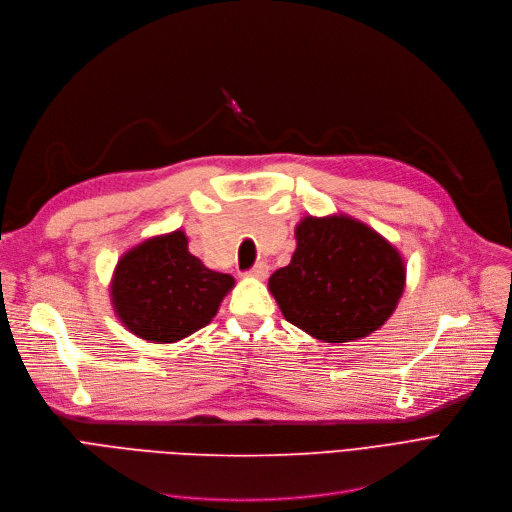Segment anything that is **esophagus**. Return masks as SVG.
Wrapping results in <instances>:
<instances>
[{
	"label": "esophagus",
	"mask_w": 512,
	"mask_h": 512,
	"mask_svg": "<svg viewBox=\"0 0 512 512\" xmlns=\"http://www.w3.org/2000/svg\"><path fill=\"white\" fill-rule=\"evenodd\" d=\"M246 275L252 279H266V275H269V266H266L264 262H256Z\"/></svg>",
	"instance_id": "34e87169"
}]
</instances>
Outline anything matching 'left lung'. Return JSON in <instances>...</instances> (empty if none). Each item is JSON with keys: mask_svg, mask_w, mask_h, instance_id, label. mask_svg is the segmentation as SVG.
Returning <instances> with one entry per match:
<instances>
[{"mask_svg": "<svg viewBox=\"0 0 512 512\" xmlns=\"http://www.w3.org/2000/svg\"><path fill=\"white\" fill-rule=\"evenodd\" d=\"M404 285L400 252L346 214L304 216L291 262L269 279L285 319L327 344L377 331L396 310Z\"/></svg>", "mask_w": 512, "mask_h": 512, "instance_id": "8db88e82", "label": "left lung"}]
</instances>
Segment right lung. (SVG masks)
I'll return each instance as SVG.
<instances>
[{
  "mask_svg": "<svg viewBox=\"0 0 512 512\" xmlns=\"http://www.w3.org/2000/svg\"><path fill=\"white\" fill-rule=\"evenodd\" d=\"M235 279L206 269L187 250V235L177 229L141 241L120 256L110 300L133 335L154 344H175L206 327Z\"/></svg>",
  "mask_w": 512,
  "mask_h": 512,
  "instance_id": "obj_1",
  "label": "right lung"
}]
</instances>
